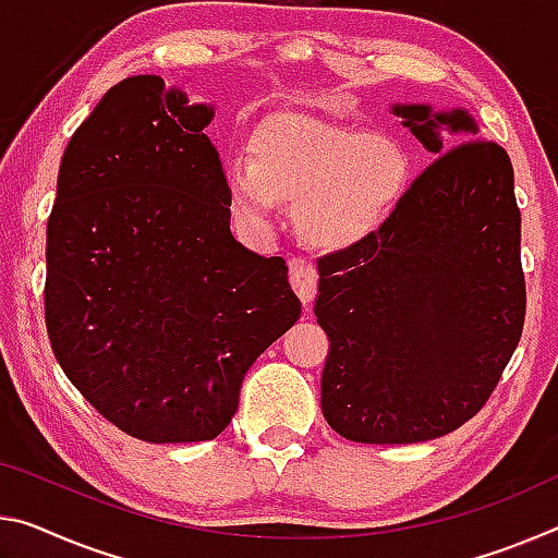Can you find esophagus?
<instances>
[{"label":"esophagus","instance_id":"obj_1","mask_svg":"<svg viewBox=\"0 0 558 558\" xmlns=\"http://www.w3.org/2000/svg\"><path fill=\"white\" fill-rule=\"evenodd\" d=\"M288 270H290V286L298 293V298L303 300L305 307H311V303L315 300L317 293V270L311 260H303V258H295L288 263Z\"/></svg>","mask_w":558,"mask_h":558}]
</instances>
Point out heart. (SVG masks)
Returning <instances> with one entry per match:
<instances>
[{
	"instance_id": "obj_1",
	"label": "heart",
	"mask_w": 558,
	"mask_h": 558,
	"mask_svg": "<svg viewBox=\"0 0 558 558\" xmlns=\"http://www.w3.org/2000/svg\"><path fill=\"white\" fill-rule=\"evenodd\" d=\"M247 154L223 166L235 223L265 233L280 203H295L298 233L317 251H348L375 235L410 181V161L392 138L298 113L265 119Z\"/></svg>"
}]
</instances>
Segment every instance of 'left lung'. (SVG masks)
<instances>
[{
  "mask_svg": "<svg viewBox=\"0 0 558 558\" xmlns=\"http://www.w3.org/2000/svg\"><path fill=\"white\" fill-rule=\"evenodd\" d=\"M437 161L375 235L317 260L330 338L320 404L365 445L449 435L482 410L526 313L521 214L507 151L466 109L392 104Z\"/></svg>",
  "mask_w": 558,
  "mask_h": 558,
  "instance_id": "obj_1",
  "label": "left lung"
}]
</instances>
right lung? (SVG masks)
I'll use <instances>...</instances> for the list:
<instances>
[{
    "instance_id": "add662e5",
    "label": "right lung",
    "mask_w": 558,
    "mask_h": 558,
    "mask_svg": "<svg viewBox=\"0 0 558 558\" xmlns=\"http://www.w3.org/2000/svg\"><path fill=\"white\" fill-rule=\"evenodd\" d=\"M214 113L156 74L111 86L61 156L47 223L51 350L94 410L154 445L218 437L303 311L286 260L231 233Z\"/></svg>"
}]
</instances>
